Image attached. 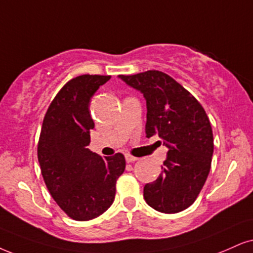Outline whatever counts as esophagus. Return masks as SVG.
<instances>
[{"instance_id": "obj_1", "label": "esophagus", "mask_w": 253, "mask_h": 253, "mask_svg": "<svg viewBox=\"0 0 253 253\" xmlns=\"http://www.w3.org/2000/svg\"><path fill=\"white\" fill-rule=\"evenodd\" d=\"M137 160H138L137 157H133V156H130V155H126V163H132V162H136Z\"/></svg>"}]
</instances>
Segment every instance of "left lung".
Listing matches in <instances>:
<instances>
[{
	"label": "left lung",
	"instance_id": "obj_1",
	"mask_svg": "<svg viewBox=\"0 0 253 253\" xmlns=\"http://www.w3.org/2000/svg\"><path fill=\"white\" fill-rule=\"evenodd\" d=\"M118 77L145 98L146 137L158 135L169 150L160 177L145 184V202L160 212H180L196 201L210 172V121L197 99L169 75L149 70Z\"/></svg>",
	"mask_w": 253,
	"mask_h": 253
}]
</instances>
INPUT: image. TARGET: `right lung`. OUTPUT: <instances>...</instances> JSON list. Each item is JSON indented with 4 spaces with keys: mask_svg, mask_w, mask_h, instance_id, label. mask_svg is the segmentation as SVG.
<instances>
[{
    "mask_svg": "<svg viewBox=\"0 0 253 253\" xmlns=\"http://www.w3.org/2000/svg\"><path fill=\"white\" fill-rule=\"evenodd\" d=\"M111 76L82 75L70 80L49 105L37 146L46 188L75 220L101 216L114 203L117 178L126 169L122 154L102 157L90 151L91 97Z\"/></svg>",
    "mask_w": 253,
    "mask_h": 253,
    "instance_id": "obj_1",
    "label": "right lung"
}]
</instances>
